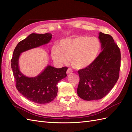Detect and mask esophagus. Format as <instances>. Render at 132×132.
I'll list each match as a JSON object with an SVG mask.
<instances>
[{"mask_svg":"<svg viewBox=\"0 0 132 132\" xmlns=\"http://www.w3.org/2000/svg\"><path fill=\"white\" fill-rule=\"evenodd\" d=\"M73 72V71H72V70L70 68H68L67 69V74H70V73H72Z\"/></svg>","mask_w":132,"mask_h":132,"instance_id":"obj_1","label":"esophagus"}]
</instances>
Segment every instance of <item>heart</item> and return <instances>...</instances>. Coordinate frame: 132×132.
<instances>
[{
    "instance_id": "1",
    "label": "heart",
    "mask_w": 132,
    "mask_h": 132,
    "mask_svg": "<svg viewBox=\"0 0 132 132\" xmlns=\"http://www.w3.org/2000/svg\"><path fill=\"white\" fill-rule=\"evenodd\" d=\"M101 50L102 43L98 38L80 35L62 40L59 47H53L52 55L56 63H65L70 59L74 68L82 69L94 63Z\"/></svg>"
}]
</instances>
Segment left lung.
<instances>
[{"label": "left lung", "mask_w": 132, "mask_h": 132, "mask_svg": "<svg viewBox=\"0 0 132 132\" xmlns=\"http://www.w3.org/2000/svg\"><path fill=\"white\" fill-rule=\"evenodd\" d=\"M102 52L94 63L86 68L79 69V83L77 94L85 101L103 98L111 90L119 78L120 51L109 34L99 33Z\"/></svg>", "instance_id": "8db88e82"}]
</instances>
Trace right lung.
<instances>
[{"mask_svg":"<svg viewBox=\"0 0 132 132\" xmlns=\"http://www.w3.org/2000/svg\"><path fill=\"white\" fill-rule=\"evenodd\" d=\"M52 37L51 33L30 34L17 44L11 60V68L17 90L29 101L38 104L48 103L56 97L58 83L67 77L68 68H55L48 65L38 76L29 78L20 72L18 60L21 53L47 44Z\"/></svg>","mask_w":132,"mask_h":132,"instance_id":"1","label":"right lung"}]
</instances>
